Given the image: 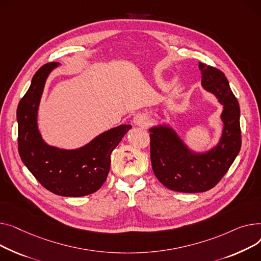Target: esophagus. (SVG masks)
I'll return each instance as SVG.
<instances>
[{
	"label": "esophagus",
	"instance_id": "obj_1",
	"mask_svg": "<svg viewBox=\"0 0 261 261\" xmlns=\"http://www.w3.org/2000/svg\"><path fill=\"white\" fill-rule=\"evenodd\" d=\"M147 122H148V117L145 114H138L134 118V123H135V125H138V126L144 127V126H146Z\"/></svg>",
	"mask_w": 261,
	"mask_h": 261
}]
</instances>
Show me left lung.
I'll return each instance as SVG.
<instances>
[{
	"instance_id": "obj_1",
	"label": "left lung",
	"mask_w": 261,
	"mask_h": 261,
	"mask_svg": "<svg viewBox=\"0 0 261 261\" xmlns=\"http://www.w3.org/2000/svg\"><path fill=\"white\" fill-rule=\"evenodd\" d=\"M202 86L223 105L222 137L216 147L204 152L191 151L174 129L158 126L149 129L150 161L157 179L175 192L200 193L215 187L228 171L241 147L240 109L224 73L199 62Z\"/></svg>"
}]
</instances>
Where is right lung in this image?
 <instances>
[{
    "mask_svg": "<svg viewBox=\"0 0 261 261\" xmlns=\"http://www.w3.org/2000/svg\"><path fill=\"white\" fill-rule=\"evenodd\" d=\"M58 65H43L34 75L18 110L19 154L41 185L64 197H81L97 192L105 182L111 167V154L132 125H120L96 137L87 145L65 150L46 144L37 125V115L45 81Z\"/></svg>",
    "mask_w": 261,
    "mask_h": 261,
    "instance_id": "right-lung-1",
    "label": "right lung"
}]
</instances>
